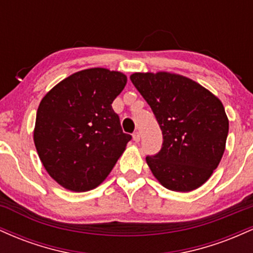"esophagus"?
Instances as JSON below:
<instances>
[{"instance_id":"obj_1","label":"esophagus","mask_w":253,"mask_h":253,"mask_svg":"<svg viewBox=\"0 0 253 253\" xmlns=\"http://www.w3.org/2000/svg\"><path fill=\"white\" fill-rule=\"evenodd\" d=\"M133 140H134L135 143H139V141H140V132L135 130V132L133 133Z\"/></svg>"}]
</instances>
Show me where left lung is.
Masks as SVG:
<instances>
[{
  "label": "left lung",
  "mask_w": 253,
  "mask_h": 253,
  "mask_svg": "<svg viewBox=\"0 0 253 253\" xmlns=\"http://www.w3.org/2000/svg\"><path fill=\"white\" fill-rule=\"evenodd\" d=\"M130 81L149 103L163 134L161 151L146 157L153 176L173 191L201 187L225 151L228 119L221 101L179 75L135 72Z\"/></svg>",
  "instance_id": "8db88e82"
}]
</instances>
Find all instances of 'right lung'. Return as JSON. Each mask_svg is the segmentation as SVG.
<instances>
[{
	"label": "right lung",
	"instance_id": "right-lung-1",
	"mask_svg": "<svg viewBox=\"0 0 253 253\" xmlns=\"http://www.w3.org/2000/svg\"><path fill=\"white\" fill-rule=\"evenodd\" d=\"M126 82L121 72L88 69L58 83L40 102L34 144L48 175L66 189L96 188L132 139L112 107Z\"/></svg>",
	"mask_w": 253,
	"mask_h": 253
}]
</instances>
